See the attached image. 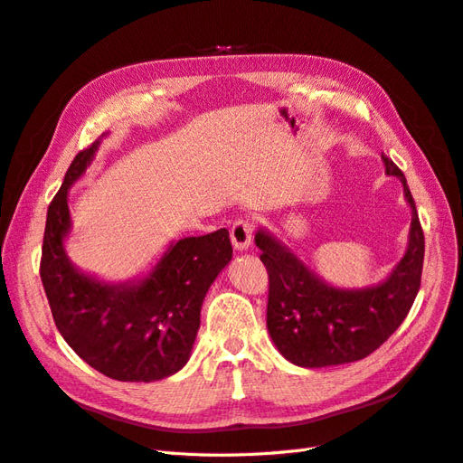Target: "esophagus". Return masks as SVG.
Masks as SVG:
<instances>
[{
    "label": "esophagus",
    "instance_id": "esophagus-1",
    "mask_svg": "<svg viewBox=\"0 0 463 463\" xmlns=\"http://www.w3.org/2000/svg\"><path fill=\"white\" fill-rule=\"evenodd\" d=\"M232 243L235 250H247L253 241V223L250 220H237L232 226Z\"/></svg>",
    "mask_w": 463,
    "mask_h": 463
}]
</instances>
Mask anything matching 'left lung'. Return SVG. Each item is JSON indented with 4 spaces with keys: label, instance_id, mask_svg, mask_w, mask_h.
<instances>
[{
    "label": "left lung",
    "instance_id": "1",
    "mask_svg": "<svg viewBox=\"0 0 463 463\" xmlns=\"http://www.w3.org/2000/svg\"><path fill=\"white\" fill-rule=\"evenodd\" d=\"M386 175L402 181L411 208L408 249L384 282L345 289L326 284L274 233L260 228L255 243L269 270L266 326L278 352L298 367L354 363L381 347L408 317L421 286L425 235L408 181L383 154Z\"/></svg>",
    "mask_w": 463,
    "mask_h": 463
}]
</instances>
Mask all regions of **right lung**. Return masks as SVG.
<instances>
[{"instance_id": "1", "label": "right lung", "mask_w": 463, "mask_h": 463, "mask_svg": "<svg viewBox=\"0 0 463 463\" xmlns=\"http://www.w3.org/2000/svg\"><path fill=\"white\" fill-rule=\"evenodd\" d=\"M98 146L77 154L48 206L40 278L55 326L92 369L121 383L162 381L191 357L206 291L232 260L230 232L172 241L146 276L129 282L80 272L63 243L71 232L67 194Z\"/></svg>"}]
</instances>
